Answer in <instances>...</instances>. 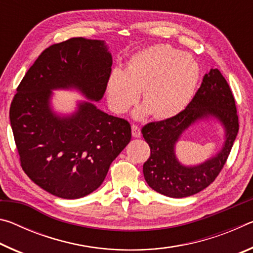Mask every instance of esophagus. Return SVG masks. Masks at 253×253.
Here are the masks:
<instances>
[{
	"label": "esophagus",
	"mask_w": 253,
	"mask_h": 253,
	"mask_svg": "<svg viewBox=\"0 0 253 253\" xmlns=\"http://www.w3.org/2000/svg\"><path fill=\"white\" fill-rule=\"evenodd\" d=\"M131 135L134 137H139L140 135V128L138 125H135V124H132L131 125Z\"/></svg>",
	"instance_id": "1"
}]
</instances>
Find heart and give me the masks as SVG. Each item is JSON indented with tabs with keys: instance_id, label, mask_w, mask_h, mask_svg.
<instances>
[{
	"instance_id": "b5f03b06",
	"label": "heart",
	"mask_w": 253,
	"mask_h": 253,
	"mask_svg": "<svg viewBox=\"0 0 253 253\" xmlns=\"http://www.w3.org/2000/svg\"><path fill=\"white\" fill-rule=\"evenodd\" d=\"M200 66L193 55L169 44H155L132 54L125 71L114 69L107 83L108 101L115 113L124 114L142 91L144 107L137 117L151 114L156 119L176 116L194 96Z\"/></svg>"
}]
</instances>
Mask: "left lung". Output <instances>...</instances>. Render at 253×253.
Masks as SVG:
<instances>
[{
  "label": "left lung",
  "instance_id": "8db88e82",
  "mask_svg": "<svg viewBox=\"0 0 253 253\" xmlns=\"http://www.w3.org/2000/svg\"><path fill=\"white\" fill-rule=\"evenodd\" d=\"M213 116L226 129V143L217 155L198 167L179 164L173 147L181 132L201 118ZM239 130V117L233 93L217 69H211L190 104L176 116L149 123L142 128L151 156L144 163V177L154 191L169 198H186L214 182L230 155Z\"/></svg>",
  "mask_w": 253,
  "mask_h": 253
}]
</instances>
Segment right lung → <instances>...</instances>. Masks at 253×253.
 <instances>
[{
  "instance_id": "add662e5",
  "label": "right lung",
  "mask_w": 253,
  "mask_h": 253,
  "mask_svg": "<svg viewBox=\"0 0 253 253\" xmlns=\"http://www.w3.org/2000/svg\"><path fill=\"white\" fill-rule=\"evenodd\" d=\"M111 65L104 41L71 38L46 48L16 88L10 122L21 168L58 198L79 199L97 190L130 142V124L91 102H80L69 117L57 116L49 106L51 90L59 88H77L99 101Z\"/></svg>"
}]
</instances>
